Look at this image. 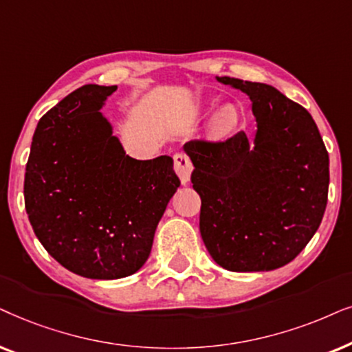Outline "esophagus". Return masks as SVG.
<instances>
[{
	"instance_id": "obj_1",
	"label": "esophagus",
	"mask_w": 352,
	"mask_h": 352,
	"mask_svg": "<svg viewBox=\"0 0 352 352\" xmlns=\"http://www.w3.org/2000/svg\"><path fill=\"white\" fill-rule=\"evenodd\" d=\"M173 168H175L177 175L180 177V182L186 185L190 182L191 170H193V164H191L190 157L184 153H177L173 156Z\"/></svg>"
}]
</instances>
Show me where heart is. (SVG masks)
<instances>
[{
	"label": "heart",
	"mask_w": 352,
	"mask_h": 352,
	"mask_svg": "<svg viewBox=\"0 0 352 352\" xmlns=\"http://www.w3.org/2000/svg\"><path fill=\"white\" fill-rule=\"evenodd\" d=\"M238 122V112L233 106H223L222 109L215 112V116L210 119V132L217 137H223V135L230 133L233 127Z\"/></svg>",
	"instance_id": "b5f03b06"
}]
</instances>
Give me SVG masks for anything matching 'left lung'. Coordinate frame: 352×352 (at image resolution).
Segmentation results:
<instances>
[{
	"label": "left lung",
	"instance_id": "left-lung-1",
	"mask_svg": "<svg viewBox=\"0 0 352 352\" xmlns=\"http://www.w3.org/2000/svg\"><path fill=\"white\" fill-rule=\"evenodd\" d=\"M252 101L254 142L238 132L225 142L184 146L201 196L199 232L209 254L232 272L287 265L322 222L329 198V153L312 116L265 83L217 77Z\"/></svg>",
	"mask_w": 352,
	"mask_h": 352
}]
</instances>
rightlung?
I'll return each instance as SVG.
<instances>
[{
	"label": "right lung",
	"instance_id": "1",
	"mask_svg": "<svg viewBox=\"0 0 352 352\" xmlns=\"http://www.w3.org/2000/svg\"><path fill=\"white\" fill-rule=\"evenodd\" d=\"M116 85H85L41 117L25 167V210L60 265L95 280L142 269L180 186L170 156L125 154L101 107Z\"/></svg>",
	"mask_w": 352,
	"mask_h": 352
}]
</instances>
